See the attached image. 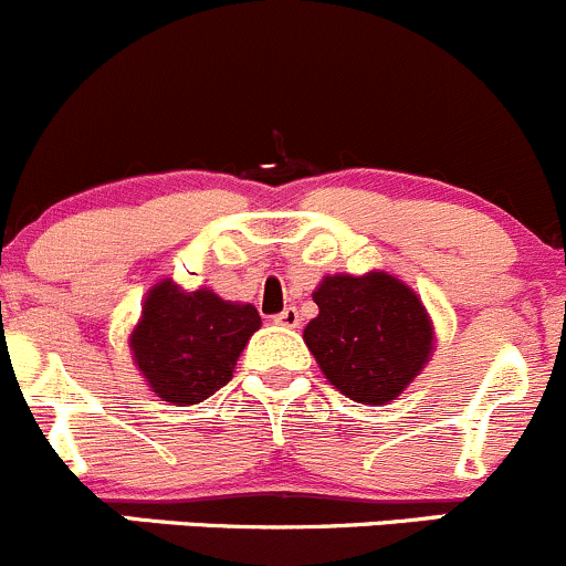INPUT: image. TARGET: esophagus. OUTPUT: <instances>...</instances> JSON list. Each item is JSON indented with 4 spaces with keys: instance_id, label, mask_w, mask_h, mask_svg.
Masks as SVG:
<instances>
[{
    "instance_id": "obj_1",
    "label": "esophagus",
    "mask_w": 566,
    "mask_h": 566,
    "mask_svg": "<svg viewBox=\"0 0 566 566\" xmlns=\"http://www.w3.org/2000/svg\"><path fill=\"white\" fill-rule=\"evenodd\" d=\"M273 321H276L279 326H284V328H295L301 323L298 321V310H295V306H287V310H282L276 317H273Z\"/></svg>"
}]
</instances>
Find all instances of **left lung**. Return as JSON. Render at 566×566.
I'll use <instances>...</instances> for the list:
<instances>
[{"label": "left lung", "mask_w": 566, "mask_h": 566, "mask_svg": "<svg viewBox=\"0 0 566 566\" xmlns=\"http://www.w3.org/2000/svg\"><path fill=\"white\" fill-rule=\"evenodd\" d=\"M312 298L321 312L306 323L304 343L345 398L389 403L431 359L429 312L392 273L323 276Z\"/></svg>", "instance_id": "1"}]
</instances>
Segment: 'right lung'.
Wrapping results in <instances>:
<instances>
[{
	"label": "right lung",
	"mask_w": 566,
	"mask_h": 566,
	"mask_svg": "<svg viewBox=\"0 0 566 566\" xmlns=\"http://www.w3.org/2000/svg\"><path fill=\"white\" fill-rule=\"evenodd\" d=\"M260 323V312L251 304L223 301L210 287L185 293L171 279H163L146 293L129 348L157 398L190 406L232 378L238 356Z\"/></svg>",
	"instance_id": "obj_1"
}]
</instances>
